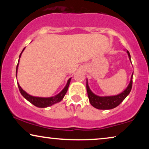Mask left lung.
Wrapping results in <instances>:
<instances>
[{
  "label": "left lung",
  "mask_w": 149,
  "mask_h": 149,
  "mask_svg": "<svg viewBox=\"0 0 149 149\" xmlns=\"http://www.w3.org/2000/svg\"><path fill=\"white\" fill-rule=\"evenodd\" d=\"M127 54L129 57V59L131 62V56H130V52L127 51ZM132 63V62H131ZM134 72L132 73L131 79H130V83L128 84L127 87L122 91L121 93L115 95H104V96H100L97 95L93 93V91L89 88L88 84V80L87 79L86 83V88L87 91V95H88L89 102L92 107L95 109L100 110H110L113 109L114 108L117 107L119 106L122 102H123L126 97L130 94L131 91L132 87V77H133Z\"/></svg>",
  "instance_id": "1"
}]
</instances>
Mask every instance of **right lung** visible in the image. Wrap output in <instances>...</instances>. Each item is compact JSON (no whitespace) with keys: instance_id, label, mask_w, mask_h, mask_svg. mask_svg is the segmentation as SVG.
I'll return each instance as SVG.
<instances>
[{"instance_id":"obj_1","label":"right lung","mask_w":149,"mask_h":149,"mask_svg":"<svg viewBox=\"0 0 149 149\" xmlns=\"http://www.w3.org/2000/svg\"><path fill=\"white\" fill-rule=\"evenodd\" d=\"M25 49V48H24V49L22 50V52L19 55V60H18V63L17 65V67H16V77H17V70H18V66H19V59L21 58V56L22 53ZM71 78H70L67 81V83L66 86L64 87V89H62V91H60V93H58V94L54 95V96L52 97H36V96H33V95H31L24 90L22 88L21 86H20L19 83H17L18 87H19V91L21 93L24 98L27 100L28 102H30V103L32 104L35 106L36 107L38 108H47L49 107H51V106L55 104L60 102V101L62 100V99L64 98V95H66V93L68 91L69 85H70Z\"/></svg>"}]
</instances>
